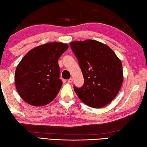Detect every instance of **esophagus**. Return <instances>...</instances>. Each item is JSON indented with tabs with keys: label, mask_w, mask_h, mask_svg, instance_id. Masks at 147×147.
<instances>
[{
	"label": "esophagus",
	"mask_w": 147,
	"mask_h": 147,
	"mask_svg": "<svg viewBox=\"0 0 147 147\" xmlns=\"http://www.w3.org/2000/svg\"><path fill=\"white\" fill-rule=\"evenodd\" d=\"M68 83H72L74 81V79L73 78H70V79H69L68 80Z\"/></svg>",
	"instance_id": "1"
}]
</instances>
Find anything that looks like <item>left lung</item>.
<instances>
[{
  "instance_id": "left-lung-1",
  "label": "left lung",
  "mask_w": 147,
  "mask_h": 147,
  "mask_svg": "<svg viewBox=\"0 0 147 147\" xmlns=\"http://www.w3.org/2000/svg\"><path fill=\"white\" fill-rule=\"evenodd\" d=\"M69 45L84 78L82 87H74L79 98L94 108L109 104L119 93L123 81L121 60L109 46L98 41H74Z\"/></svg>"
}]
</instances>
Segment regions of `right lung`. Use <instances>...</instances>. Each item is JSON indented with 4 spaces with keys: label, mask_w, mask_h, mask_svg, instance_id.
<instances>
[{
    "label": "right lung",
    "mask_w": 147,
    "mask_h": 147,
    "mask_svg": "<svg viewBox=\"0 0 147 147\" xmlns=\"http://www.w3.org/2000/svg\"><path fill=\"white\" fill-rule=\"evenodd\" d=\"M62 42L38 45L26 53L17 66L15 83L21 98L34 106H44L53 100L61 89L58 60L68 49Z\"/></svg>",
    "instance_id": "add662e5"
}]
</instances>
